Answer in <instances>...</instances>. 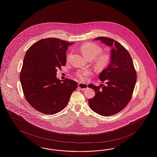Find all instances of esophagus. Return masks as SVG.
Here are the masks:
<instances>
[{
	"label": "esophagus",
	"instance_id": "esophagus-1",
	"mask_svg": "<svg viewBox=\"0 0 157 157\" xmlns=\"http://www.w3.org/2000/svg\"><path fill=\"white\" fill-rule=\"evenodd\" d=\"M78 88H80L81 90H85V89H86V88H88V85L86 84L82 83H78Z\"/></svg>",
	"mask_w": 157,
	"mask_h": 157
}]
</instances>
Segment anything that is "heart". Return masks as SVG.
<instances>
[{
    "label": "heart",
    "instance_id": "b5f03b06",
    "mask_svg": "<svg viewBox=\"0 0 157 157\" xmlns=\"http://www.w3.org/2000/svg\"><path fill=\"white\" fill-rule=\"evenodd\" d=\"M81 51L82 54L89 60L94 59V63L96 69L102 70L106 68L111 61V56L109 53H101L102 48L98 44L88 43L82 45ZM71 53L67 56L68 59ZM91 72L89 70H81L76 73V76L80 79L85 81L90 75Z\"/></svg>",
    "mask_w": 157,
    "mask_h": 157
}]
</instances>
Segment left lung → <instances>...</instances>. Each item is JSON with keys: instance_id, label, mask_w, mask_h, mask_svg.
Listing matches in <instances>:
<instances>
[{"instance_id": "obj_1", "label": "left lung", "mask_w": 157, "mask_h": 157, "mask_svg": "<svg viewBox=\"0 0 157 157\" xmlns=\"http://www.w3.org/2000/svg\"><path fill=\"white\" fill-rule=\"evenodd\" d=\"M94 40H100L112 48L111 61L99 75L102 83L106 81V85L101 84L96 86L91 83L88 85L95 92V96L88 102L95 113L111 116L122 110L130 101L137 81L136 72L130 54L119 43L104 37Z\"/></svg>"}]
</instances>
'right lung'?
I'll return each mask as SVG.
<instances>
[{
  "instance_id": "add662e5",
  "label": "right lung",
  "mask_w": 157,
  "mask_h": 157,
  "mask_svg": "<svg viewBox=\"0 0 157 157\" xmlns=\"http://www.w3.org/2000/svg\"><path fill=\"white\" fill-rule=\"evenodd\" d=\"M68 43L56 38L42 39L25 53L20 80L25 99L38 112L54 114L67 105L76 82L56 78L57 69L66 64Z\"/></svg>"
}]
</instances>
